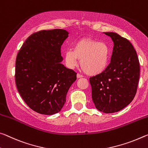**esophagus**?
Wrapping results in <instances>:
<instances>
[{
  "mask_svg": "<svg viewBox=\"0 0 148 148\" xmlns=\"http://www.w3.org/2000/svg\"><path fill=\"white\" fill-rule=\"evenodd\" d=\"M76 76H77V78H82V77H83L82 75H81V74H77Z\"/></svg>",
  "mask_w": 148,
  "mask_h": 148,
  "instance_id": "obj_1",
  "label": "esophagus"
}]
</instances>
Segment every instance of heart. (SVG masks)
<instances>
[{"label":"heart","instance_id":"b5f03b06","mask_svg":"<svg viewBox=\"0 0 148 148\" xmlns=\"http://www.w3.org/2000/svg\"><path fill=\"white\" fill-rule=\"evenodd\" d=\"M80 60V65L86 74L95 76L106 69L109 60V51L106 44L91 39H82L77 41L72 49L64 53L66 64L74 69Z\"/></svg>","mask_w":148,"mask_h":148}]
</instances>
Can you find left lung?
<instances>
[{"label":"left lung","mask_w":148,"mask_h":148,"mask_svg":"<svg viewBox=\"0 0 148 148\" xmlns=\"http://www.w3.org/2000/svg\"><path fill=\"white\" fill-rule=\"evenodd\" d=\"M114 43L110 64L102 73L90 78L93 102L99 111L112 113L130 104L136 93L140 63L128 39L114 32H105Z\"/></svg>","instance_id":"obj_1"}]
</instances>
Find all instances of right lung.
I'll list each match as a JSON object with an SVG mask.
<instances>
[{
  "instance_id": "add662e5",
  "label": "right lung",
  "mask_w": 148,
  "mask_h": 148,
  "mask_svg": "<svg viewBox=\"0 0 148 148\" xmlns=\"http://www.w3.org/2000/svg\"><path fill=\"white\" fill-rule=\"evenodd\" d=\"M69 36L65 29L42 30L25 41L16 60L15 80L27 106L38 113L59 112L76 73L61 64L60 47Z\"/></svg>"
}]
</instances>
